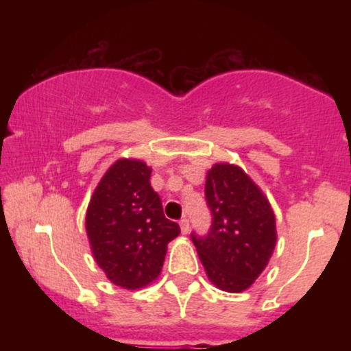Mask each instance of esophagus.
Wrapping results in <instances>:
<instances>
[{"label": "esophagus", "instance_id": "34e87169", "mask_svg": "<svg viewBox=\"0 0 351 351\" xmlns=\"http://www.w3.org/2000/svg\"><path fill=\"white\" fill-rule=\"evenodd\" d=\"M180 228H181V232H183V234H188V232H189V221L186 219V217H183V219L180 221Z\"/></svg>", "mask_w": 351, "mask_h": 351}]
</instances>
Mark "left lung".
I'll return each mask as SVG.
<instances>
[{"mask_svg":"<svg viewBox=\"0 0 351 351\" xmlns=\"http://www.w3.org/2000/svg\"><path fill=\"white\" fill-rule=\"evenodd\" d=\"M213 224L206 237L191 234L208 279L221 291H247L271 261L276 215L263 189L243 168L216 163L206 173Z\"/></svg>","mask_w":351,"mask_h":351,"instance_id":"8db88e82","label":"left lung"}]
</instances>
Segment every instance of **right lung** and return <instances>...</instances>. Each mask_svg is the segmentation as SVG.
Here are the masks:
<instances>
[{"label": "right lung", "mask_w": 351, "mask_h": 351, "mask_svg": "<svg viewBox=\"0 0 351 351\" xmlns=\"http://www.w3.org/2000/svg\"><path fill=\"white\" fill-rule=\"evenodd\" d=\"M150 175L142 160H117L99 181L86 213L95 263L112 284L128 291L156 280L168 243L180 234L178 224L163 215Z\"/></svg>", "instance_id": "add662e5"}]
</instances>
